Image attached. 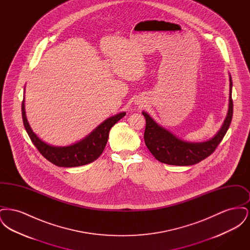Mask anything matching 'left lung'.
Returning a JSON list of instances; mask_svg holds the SVG:
<instances>
[{
  "label": "left lung",
  "instance_id": "1",
  "mask_svg": "<svg viewBox=\"0 0 250 250\" xmlns=\"http://www.w3.org/2000/svg\"><path fill=\"white\" fill-rule=\"evenodd\" d=\"M229 82V104L226 119L214 138L205 143H187L180 140L169 131L158 125L149 114L143 111V116L146 120L144 142L149 151L158 161L167 165L190 166L201 162L214 153L226 135L232 119L233 102L231 98L232 82L230 76Z\"/></svg>",
  "mask_w": 250,
  "mask_h": 250
}]
</instances>
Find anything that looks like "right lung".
I'll use <instances>...</instances> for the list:
<instances>
[{
  "label": "right lung",
  "instance_id": "add662e5",
  "mask_svg": "<svg viewBox=\"0 0 250 250\" xmlns=\"http://www.w3.org/2000/svg\"><path fill=\"white\" fill-rule=\"evenodd\" d=\"M21 113L24 127L39 153L52 164L65 167L83 166L96 160L106 147L110 128L125 115V112H121L104 121L79 143L65 147H55L42 142L33 132L25 115L24 100L21 104Z\"/></svg>",
  "mask_w": 250,
  "mask_h": 250
}]
</instances>
